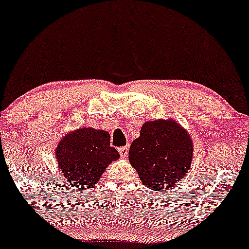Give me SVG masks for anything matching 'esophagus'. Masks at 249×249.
<instances>
[{
	"instance_id": "esophagus-1",
	"label": "esophagus",
	"mask_w": 249,
	"mask_h": 249,
	"mask_svg": "<svg viewBox=\"0 0 249 249\" xmlns=\"http://www.w3.org/2000/svg\"><path fill=\"white\" fill-rule=\"evenodd\" d=\"M128 151H129V146H124V147H120V148H119V153H120V156H121L122 158L127 157V154H128Z\"/></svg>"
}]
</instances>
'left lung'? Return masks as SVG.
Instances as JSON below:
<instances>
[{
    "label": "left lung",
    "mask_w": 249,
    "mask_h": 249,
    "mask_svg": "<svg viewBox=\"0 0 249 249\" xmlns=\"http://www.w3.org/2000/svg\"><path fill=\"white\" fill-rule=\"evenodd\" d=\"M128 157L143 185L154 191L166 190L188 173L192 141L172 120L146 122L130 145Z\"/></svg>",
    "instance_id": "left-lung-1"
}]
</instances>
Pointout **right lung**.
Listing matches in <instances>:
<instances>
[{
  "instance_id": "obj_1",
  "label": "right lung",
  "mask_w": 249,
  "mask_h": 249,
  "mask_svg": "<svg viewBox=\"0 0 249 249\" xmlns=\"http://www.w3.org/2000/svg\"><path fill=\"white\" fill-rule=\"evenodd\" d=\"M55 157L69 188L82 191L95 185L107 166L119 159L120 154L110 146L109 133L82 128L60 141Z\"/></svg>"
}]
</instances>
